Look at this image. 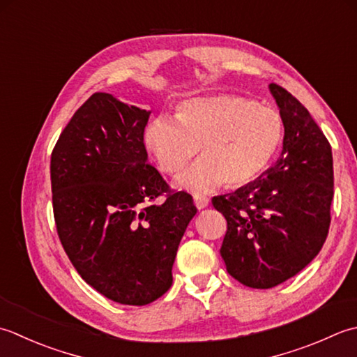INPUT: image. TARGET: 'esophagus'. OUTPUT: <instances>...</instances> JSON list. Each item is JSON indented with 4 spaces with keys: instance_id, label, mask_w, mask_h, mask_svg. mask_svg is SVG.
I'll use <instances>...</instances> for the list:
<instances>
[{
    "instance_id": "esophagus-1",
    "label": "esophagus",
    "mask_w": 357,
    "mask_h": 357,
    "mask_svg": "<svg viewBox=\"0 0 357 357\" xmlns=\"http://www.w3.org/2000/svg\"><path fill=\"white\" fill-rule=\"evenodd\" d=\"M194 205L197 206V209L206 208L209 205V199L202 194H194Z\"/></svg>"
}]
</instances>
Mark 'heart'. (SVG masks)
Returning a JSON list of instances; mask_svg holds the SVG:
<instances>
[{
    "instance_id": "heart-1",
    "label": "heart",
    "mask_w": 357,
    "mask_h": 357,
    "mask_svg": "<svg viewBox=\"0 0 357 357\" xmlns=\"http://www.w3.org/2000/svg\"><path fill=\"white\" fill-rule=\"evenodd\" d=\"M283 137L280 114L231 93L181 101L176 119L157 115L144 129V146L165 174H177L200 146L199 158L177 178L191 191H213L223 181L250 185L271 165Z\"/></svg>"
}]
</instances>
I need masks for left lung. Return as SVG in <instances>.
<instances>
[{
    "mask_svg": "<svg viewBox=\"0 0 357 357\" xmlns=\"http://www.w3.org/2000/svg\"><path fill=\"white\" fill-rule=\"evenodd\" d=\"M285 135L278 162L250 185L213 199L228 223L220 254L228 273L266 289L302 271L322 250L331 222L333 154L299 100L270 84Z\"/></svg>",
    "mask_w": 357,
    "mask_h": 357,
    "instance_id": "1",
    "label": "left lung"
}]
</instances>
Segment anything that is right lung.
<instances>
[{
	"label": "right lung",
	"instance_id": "add662e5",
	"mask_svg": "<svg viewBox=\"0 0 357 357\" xmlns=\"http://www.w3.org/2000/svg\"><path fill=\"white\" fill-rule=\"evenodd\" d=\"M149 114L96 92L50 157L55 225L69 260L100 294L135 307L171 288L180 240L197 213L191 195L171 191L148 163Z\"/></svg>",
	"mask_w": 357,
	"mask_h": 357
}]
</instances>
